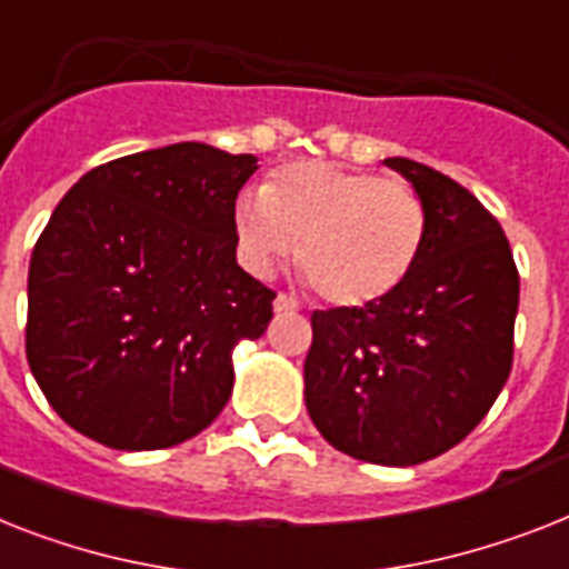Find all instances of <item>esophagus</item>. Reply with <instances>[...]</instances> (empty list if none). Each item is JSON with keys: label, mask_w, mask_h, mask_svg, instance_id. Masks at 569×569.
Returning a JSON list of instances; mask_svg holds the SVG:
<instances>
[{"label": "esophagus", "mask_w": 569, "mask_h": 569, "mask_svg": "<svg viewBox=\"0 0 569 569\" xmlns=\"http://www.w3.org/2000/svg\"><path fill=\"white\" fill-rule=\"evenodd\" d=\"M274 312L277 316H295V312H298V300L289 298V295H277Z\"/></svg>", "instance_id": "34e87169"}]
</instances>
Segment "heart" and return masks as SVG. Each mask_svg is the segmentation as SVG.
<instances>
[{
    "label": "heart",
    "instance_id": "1",
    "mask_svg": "<svg viewBox=\"0 0 569 569\" xmlns=\"http://www.w3.org/2000/svg\"><path fill=\"white\" fill-rule=\"evenodd\" d=\"M233 221L253 274H274L300 251L309 283L345 309L395 295L427 239V210L406 180L318 160L286 166L262 192H242Z\"/></svg>",
    "mask_w": 569,
    "mask_h": 569
}]
</instances>
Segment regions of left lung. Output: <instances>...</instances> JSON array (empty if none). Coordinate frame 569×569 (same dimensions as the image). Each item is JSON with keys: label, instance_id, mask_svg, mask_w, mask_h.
<instances>
[{"label": "left lung", "instance_id": "left-lung-1", "mask_svg": "<svg viewBox=\"0 0 569 569\" xmlns=\"http://www.w3.org/2000/svg\"><path fill=\"white\" fill-rule=\"evenodd\" d=\"M386 166L423 201L427 239L395 295L312 312L303 397L336 450L409 468L459 445L509 380L520 277L500 221L461 183L406 157Z\"/></svg>", "mask_w": 569, "mask_h": 569}]
</instances>
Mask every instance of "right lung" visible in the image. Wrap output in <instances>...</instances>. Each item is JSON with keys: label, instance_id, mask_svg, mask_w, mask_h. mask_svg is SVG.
Wrapping results in <instances>:
<instances>
[{"label": "right lung", "instance_id": "1", "mask_svg": "<svg viewBox=\"0 0 569 569\" xmlns=\"http://www.w3.org/2000/svg\"><path fill=\"white\" fill-rule=\"evenodd\" d=\"M260 166L207 142L119 157L54 207L29 266L26 357L54 412L113 450L198 436L233 391V348L274 292L237 262L239 189Z\"/></svg>", "mask_w": 569, "mask_h": 569}]
</instances>
